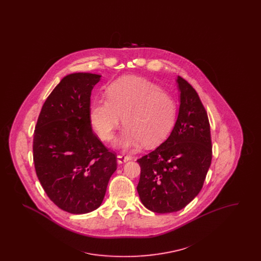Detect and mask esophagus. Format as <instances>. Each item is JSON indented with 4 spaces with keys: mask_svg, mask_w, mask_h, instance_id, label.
Returning a JSON list of instances; mask_svg holds the SVG:
<instances>
[{
    "mask_svg": "<svg viewBox=\"0 0 261 261\" xmlns=\"http://www.w3.org/2000/svg\"><path fill=\"white\" fill-rule=\"evenodd\" d=\"M131 160L130 155H125V154H118L117 155V162L118 163H123V162H128Z\"/></svg>",
    "mask_w": 261,
    "mask_h": 261,
    "instance_id": "obj_1",
    "label": "esophagus"
}]
</instances>
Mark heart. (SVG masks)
<instances>
[{"label": "heart", "instance_id": "1", "mask_svg": "<svg viewBox=\"0 0 261 261\" xmlns=\"http://www.w3.org/2000/svg\"><path fill=\"white\" fill-rule=\"evenodd\" d=\"M107 98L91 103L90 119L102 141L112 140L122 115L124 130L116 145L133 149L161 143L173 127L177 105L168 92L144 78L127 76L108 88Z\"/></svg>", "mask_w": 261, "mask_h": 261}]
</instances>
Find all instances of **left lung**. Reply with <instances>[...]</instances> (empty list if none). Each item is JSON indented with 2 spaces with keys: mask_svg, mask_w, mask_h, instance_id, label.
Here are the masks:
<instances>
[{
  "mask_svg": "<svg viewBox=\"0 0 261 261\" xmlns=\"http://www.w3.org/2000/svg\"><path fill=\"white\" fill-rule=\"evenodd\" d=\"M179 113L169 137L137 162V191L142 203L156 213L184 208L203 185L212 159L211 125L196 90L178 76Z\"/></svg>",
  "mask_w": 261,
  "mask_h": 261,
  "instance_id": "obj_1",
  "label": "left lung"
}]
</instances>
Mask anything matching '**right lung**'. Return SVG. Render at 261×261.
Listing matches in <instances>:
<instances>
[{
  "label": "right lung",
  "instance_id": "1",
  "mask_svg": "<svg viewBox=\"0 0 261 261\" xmlns=\"http://www.w3.org/2000/svg\"><path fill=\"white\" fill-rule=\"evenodd\" d=\"M100 75L63 77L44 102L33 138L38 179L61 210L84 214L99 207L116 154L107 149L91 127V93Z\"/></svg>",
  "mask_w": 261,
  "mask_h": 261
}]
</instances>
